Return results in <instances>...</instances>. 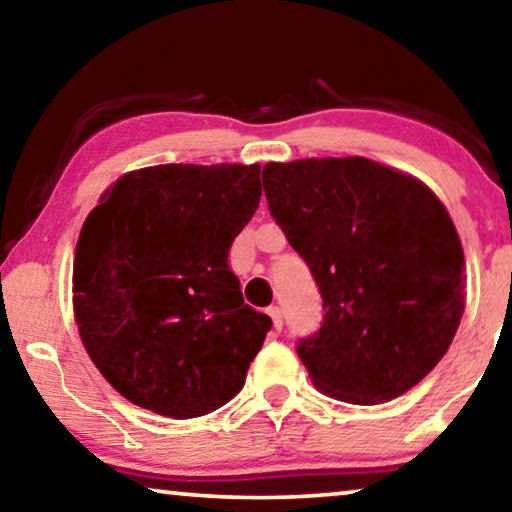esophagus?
<instances>
[{"instance_id":"esophagus-1","label":"esophagus","mask_w":512,"mask_h":512,"mask_svg":"<svg viewBox=\"0 0 512 512\" xmlns=\"http://www.w3.org/2000/svg\"><path fill=\"white\" fill-rule=\"evenodd\" d=\"M266 314H269L271 319H273V328L280 330L282 328V312H280V307L278 305H271L269 310H266Z\"/></svg>"}]
</instances>
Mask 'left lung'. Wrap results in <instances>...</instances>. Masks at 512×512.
Here are the masks:
<instances>
[{
    "instance_id": "8db88e82",
    "label": "left lung",
    "mask_w": 512,
    "mask_h": 512,
    "mask_svg": "<svg viewBox=\"0 0 512 512\" xmlns=\"http://www.w3.org/2000/svg\"><path fill=\"white\" fill-rule=\"evenodd\" d=\"M262 177L326 310L296 346L312 383L358 405L408 392L465 312V255L446 207L424 182L364 157L271 161Z\"/></svg>"
}]
</instances>
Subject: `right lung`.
<instances>
[{"label": "right lung", "instance_id": "obj_1", "mask_svg": "<svg viewBox=\"0 0 512 512\" xmlns=\"http://www.w3.org/2000/svg\"><path fill=\"white\" fill-rule=\"evenodd\" d=\"M259 198V164H164L123 175L88 214L72 305L86 353L127 401L191 419L239 394L273 326L227 264Z\"/></svg>", "mask_w": 512, "mask_h": 512}]
</instances>
